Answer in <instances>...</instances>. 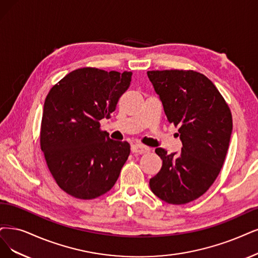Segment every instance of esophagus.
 Listing matches in <instances>:
<instances>
[{"mask_svg": "<svg viewBox=\"0 0 258 258\" xmlns=\"http://www.w3.org/2000/svg\"><path fill=\"white\" fill-rule=\"evenodd\" d=\"M133 153H136V154H145V153H148V152L150 151V149L144 145H139V144H135L133 145L132 148H131Z\"/></svg>", "mask_w": 258, "mask_h": 258, "instance_id": "obj_1", "label": "esophagus"}]
</instances>
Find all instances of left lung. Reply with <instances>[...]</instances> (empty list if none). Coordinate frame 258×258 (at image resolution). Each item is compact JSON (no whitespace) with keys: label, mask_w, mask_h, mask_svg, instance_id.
Here are the masks:
<instances>
[{"label":"left lung","mask_w":258,"mask_h":258,"mask_svg":"<svg viewBox=\"0 0 258 258\" xmlns=\"http://www.w3.org/2000/svg\"><path fill=\"white\" fill-rule=\"evenodd\" d=\"M170 123L178 126V154L157 148L163 159L150 179L155 196L169 204H186L203 196L223 166L233 120L230 107L211 80L192 70L148 71Z\"/></svg>","instance_id":"obj_1"}]
</instances>
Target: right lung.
<instances>
[{"mask_svg": "<svg viewBox=\"0 0 258 258\" xmlns=\"http://www.w3.org/2000/svg\"><path fill=\"white\" fill-rule=\"evenodd\" d=\"M132 74L81 68L46 95L40 147L57 185L76 199L91 200L109 191L127 160L128 142L110 139L101 131L100 120L110 118Z\"/></svg>", "mask_w": 258, "mask_h": 258, "instance_id": "obj_1", "label": "right lung"}]
</instances>
